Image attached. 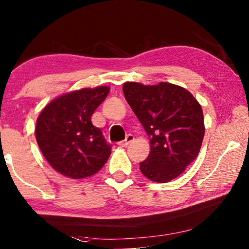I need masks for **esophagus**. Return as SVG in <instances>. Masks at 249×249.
Segmentation results:
<instances>
[{
	"label": "esophagus",
	"mask_w": 249,
	"mask_h": 249,
	"mask_svg": "<svg viewBox=\"0 0 249 249\" xmlns=\"http://www.w3.org/2000/svg\"><path fill=\"white\" fill-rule=\"evenodd\" d=\"M133 141H134V136H133L132 134H128L127 136H126V139L124 140V141L118 142V145H120V146H127L129 143H132Z\"/></svg>",
	"instance_id": "34e87169"
}]
</instances>
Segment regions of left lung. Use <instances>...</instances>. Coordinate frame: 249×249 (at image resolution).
<instances>
[{"label": "left lung", "instance_id": "1", "mask_svg": "<svg viewBox=\"0 0 249 249\" xmlns=\"http://www.w3.org/2000/svg\"><path fill=\"white\" fill-rule=\"evenodd\" d=\"M123 92L150 138V153L140 170L156 183L178 177L201 149L205 132L201 105L190 91L167 82H125Z\"/></svg>", "mask_w": 249, "mask_h": 249}]
</instances>
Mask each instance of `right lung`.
<instances>
[{
    "instance_id": "1",
    "label": "right lung",
    "mask_w": 249,
    "mask_h": 249,
    "mask_svg": "<svg viewBox=\"0 0 249 249\" xmlns=\"http://www.w3.org/2000/svg\"><path fill=\"white\" fill-rule=\"evenodd\" d=\"M108 87L62 94L41 110L36 140L41 153L57 173L73 179L98 173L110 156V144L91 116L109 93Z\"/></svg>"
}]
</instances>
